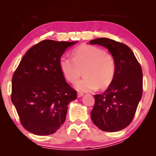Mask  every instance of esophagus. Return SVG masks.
I'll return each mask as SVG.
<instances>
[{
  "mask_svg": "<svg viewBox=\"0 0 156 156\" xmlns=\"http://www.w3.org/2000/svg\"><path fill=\"white\" fill-rule=\"evenodd\" d=\"M83 95H84V93H82V92H78V93H77V97H82Z\"/></svg>",
  "mask_w": 156,
  "mask_h": 156,
  "instance_id": "esophagus-1",
  "label": "esophagus"
}]
</instances>
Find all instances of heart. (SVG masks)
Masks as SVG:
<instances>
[{"instance_id":"1","label":"heart","mask_w":156,"mask_h":156,"mask_svg":"<svg viewBox=\"0 0 156 156\" xmlns=\"http://www.w3.org/2000/svg\"><path fill=\"white\" fill-rule=\"evenodd\" d=\"M72 57L62 55L59 67L66 80L72 84L77 81L84 71V77L76 83L82 91H94L109 86L116 74L114 57L103 49L91 45H82L74 49Z\"/></svg>"}]
</instances>
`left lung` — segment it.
Returning a JSON list of instances; mask_svg holds the SVG:
<instances>
[{
  "instance_id": "8db88e82",
  "label": "left lung",
  "mask_w": 156,
  "mask_h": 156,
  "mask_svg": "<svg viewBox=\"0 0 156 156\" xmlns=\"http://www.w3.org/2000/svg\"><path fill=\"white\" fill-rule=\"evenodd\" d=\"M89 43L107 48L116 64V74L108 89L101 94L94 95L91 120L102 131H119L131 123L142 97L141 66L126 44L105 37Z\"/></svg>"
}]
</instances>
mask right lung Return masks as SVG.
Here are the masks:
<instances>
[{"label":"right lung","instance_id":"obj_1","mask_svg":"<svg viewBox=\"0 0 156 156\" xmlns=\"http://www.w3.org/2000/svg\"><path fill=\"white\" fill-rule=\"evenodd\" d=\"M76 42L42 40L25 53L12 75L11 101L21 124L32 133L56 132L65 122L68 104L76 99L59 64L67 48Z\"/></svg>","mask_w":156,"mask_h":156}]
</instances>
